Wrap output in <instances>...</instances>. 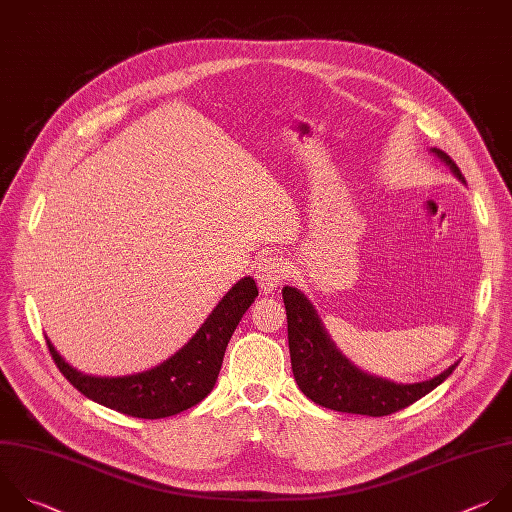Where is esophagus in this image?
<instances>
[{
  "label": "esophagus",
  "instance_id": "obj_1",
  "mask_svg": "<svg viewBox=\"0 0 512 512\" xmlns=\"http://www.w3.org/2000/svg\"><path fill=\"white\" fill-rule=\"evenodd\" d=\"M287 267L283 263V259L279 257H263L259 263H257V269H255V279H257V285L259 289L267 295V293H273L281 281L285 279V273Z\"/></svg>",
  "mask_w": 512,
  "mask_h": 512
}]
</instances>
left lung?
Instances as JSON below:
<instances>
[{
	"label": "left lung",
	"instance_id": "1",
	"mask_svg": "<svg viewBox=\"0 0 512 512\" xmlns=\"http://www.w3.org/2000/svg\"><path fill=\"white\" fill-rule=\"evenodd\" d=\"M430 152H434V156L450 168V173L466 185L460 168L446 152L438 148H430ZM281 293L287 311V337L295 382L311 402L323 408L362 416H388L432 392L458 366V362H454L432 380L416 384H396L372 376L356 368L337 350L313 303L303 291L287 285Z\"/></svg>",
	"mask_w": 512,
	"mask_h": 512
}]
</instances>
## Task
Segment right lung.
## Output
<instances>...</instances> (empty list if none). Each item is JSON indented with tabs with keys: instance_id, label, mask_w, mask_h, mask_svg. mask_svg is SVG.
<instances>
[{
	"instance_id": "1",
	"label": "right lung",
	"mask_w": 512,
	"mask_h": 512,
	"mask_svg": "<svg viewBox=\"0 0 512 512\" xmlns=\"http://www.w3.org/2000/svg\"><path fill=\"white\" fill-rule=\"evenodd\" d=\"M257 295L253 277L239 279L179 352L150 370L130 376L110 378L78 372L56 352L48 337L46 344L58 370L86 398L134 418L175 416L211 394L229 339Z\"/></svg>"
}]
</instances>
